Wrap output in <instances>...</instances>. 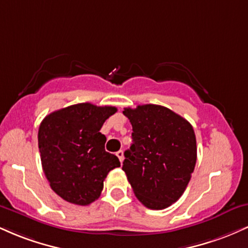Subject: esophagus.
Listing matches in <instances>:
<instances>
[{
	"mask_svg": "<svg viewBox=\"0 0 248 248\" xmlns=\"http://www.w3.org/2000/svg\"><path fill=\"white\" fill-rule=\"evenodd\" d=\"M116 156H118V158L122 163V161H124V152H122V150H119V152H116Z\"/></svg>",
	"mask_w": 248,
	"mask_h": 248,
	"instance_id": "esophagus-1",
	"label": "esophagus"
}]
</instances>
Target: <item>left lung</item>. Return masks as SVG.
I'll list each match as a JSON object with an SVG mask.
<instances>
[{"label":"left lung","instance_id":"1","mask_svg":"<svg viewBox=\"0 0 248 248\" xmlns=\"http://www.w3.org/2000/svg\"><path fill=\"white\" fill-rule=\"evenodd\" d=\"M133 127V143L122 170L139 201L163 210L177 202L189 184L197 160L190 122L160 105L124 108Z\"/></svg>","mask_w":248,"mask_h":248}]
</instances>
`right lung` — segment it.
<instances>
[{
	"mask_svg": "<svg viewBox=\"0 0 248 248\" xmlns=\"http://www.w3.org/2000/svg\"><path fill=\"white\" fill-rule=\"evenodd\" d=\"M116 112L113 106L90 102L72 105L46 115L38 130L43 171L59 197L88 205L100 197L108 172L120 161L105 150L104 122Z\"/></svg>",
	"mask_w": 248,
	"mask_h": 248,
	"instance_id": "add662e5",
	"label": "right lung"
}]
</instances>
